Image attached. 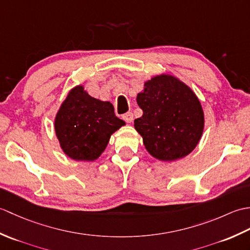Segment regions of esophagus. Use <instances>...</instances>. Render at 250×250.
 I'll list each match as a JSON object with an SVG mask.
<instances>
[{
  "instance_id": "obj_1",
  "label": "esophagus",
  "mask_w": 250,
  "mask_h": 250,
  "mask_svg": "<svg viewBox=\"0 0 250 250\" xmlns=\"http://www.w3.org/2000/svg\"><path fill=\"white\" fill-rule=\"evenodd\" d=\"M122 119H124L125 122H132L133 121V114L131 113V111H128V113H125L122 115Z\"/></svg>"
}]
</instances>
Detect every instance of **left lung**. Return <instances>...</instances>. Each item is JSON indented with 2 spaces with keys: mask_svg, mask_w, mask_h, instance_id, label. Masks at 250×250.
<instances>
[{
  "mask_svg": "<svg viewBox=\"0 0 250 250\" xmlns=\"http://www.w3.org/2000/svg\"><path fill=\"white\" fill-rule=\"evenodd\" d=\"M136 102L143 110L134 120L147 151L161 161H174L192 151L204 129L199 99L188 86L169 75L145 83Z\"/></svg>",
  "mask_w": 250,
  "mask_h": 250,
  "instance_id": "obj_1",
  "label": "left lung"
}]
</instances>
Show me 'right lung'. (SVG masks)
<instances>
[{
    "instance_id": "right-lung-1",
    "label": "right lung",
    "mask_w": 250,
    "mask_h": 250,
    "mask_svg": "<svg viewBox=\"0 0 250 250\" xmlns=\"http://www.w3.org/2000/svg\"><path fill=\"white\" fill-rule=\"evenodd\" d=\"M125 125L115 115L113 104L90 97L83 86H77L58 111L55 130L65 155L93 161L104 151L110 135Z\"/></svg>"
}]
</instances>
